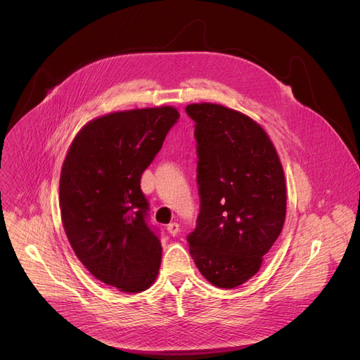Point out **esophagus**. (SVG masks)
Returning a JSON list of instances; mask_svg holds the SVG:
<instances>
[{
  "mask_svg": "<svg viewBox=\"0 0 360 360\" xmlns=\"http://www.w3.org/2000/svg\"><path fill=\"white\" fill-rule=\"evenodd\" d=\"M166 231L172 235V236H175V235H178V232H179V224L176 223V221H174V223H169L167 226H166Z\"/></svg>",
  "mask_w": 360,
  "mask_h": 360,
  "instance_id": "1",
  "label": "esophagus"
}]
</instances>
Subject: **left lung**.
<instances>
[{
	"label": "left lung",
	"instance_id": "1",
	"mask_svg": "<svg viewBox=\"0 0 360 360\" xmlns=\"http://www.w3.org/2000/svg\"><path fill=\"white\" fill-rule=\"evenodd\" d=\"M195 122L200 214L188 235L197 269L233 289L255 276L286 219V181L264 128L217 103L185 108Z\"/></svg>",
	"mask_w": 360,
	"mask_h": 360
}]
</instances>
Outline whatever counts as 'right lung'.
<instances>
[{"instance_id": "1", "label": "right lung", "mask_w": 360, "mask_h": 360, "mask_svg": "<svg viewBox=\"0 0 360 360\" xmlns=\"http://www.w3.org/2000/svg\"><path fill=\"white\" fill-rule=\"evenodd\" d=\"M178 120L174 106L106 113L77 132L63 163L60 210L71 248L94 277L125 293L148 289L160 269L140 179Z\"/></svg>"}]
</instances>
